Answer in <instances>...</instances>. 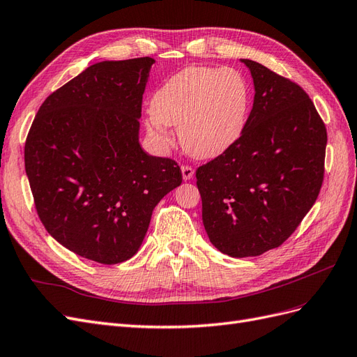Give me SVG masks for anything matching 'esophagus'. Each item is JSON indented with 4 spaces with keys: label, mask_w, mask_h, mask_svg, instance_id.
<instances>
[{
    "label": "esophagus",
    "mask_w": 357,
    "mask_h": 357,
    "mask_svg": "<svg viewBox=\"0 0 357 357\" xmlns=\"http://www.w3.org/2000/svg\"><path fill=\"white\" fill-rule=\"evenodd\" d=\"M193 174H195V169H193L192 167H181V176H183V180L188 181L193 177Z\"/></svg>",
    "instance_id": "1"
}]
</instances>
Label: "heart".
I'll use <instances>...</instances> for the list:
<instances>
[{"label": "heart", "mask_w": 357, "mask_h": 357, "mask_svg": "<svg viewBox=\"0 0 357 357\" xmlns=\"http://www.w3.org/2000/svg\"><path fill=\"white\" fill-rule=\"evenodd\" d=\"M248 107L250 88L238 70L186 67L153 93L147 128L168 144L167 126H176L190 156L210 159L225 153L241 137Z\"/></svg>", "instance_id": "b5f03b06"}]
</instances>
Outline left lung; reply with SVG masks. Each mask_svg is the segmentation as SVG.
Listing matches in <instances>:
<instances>
[{
	"instance_id": "obj_1",
	"label": "left lung",
	"mask_w": 357,
	"mask_h": 357,
	"mask_svg": "<svg viewBox=\"0 0 357 357\" xmlns=\"http://www.w3.org/2000/svg\"><path fill=\"white\" fill-rule=\"evenodd\" d=\"M250 70L255 100L241 137L197 169L202 223L231 257L282 245L314 205L325 172L326 128L296 83L262 63Z\"/></svg>"
}]
</instances>
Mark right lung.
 <instances>
[{
  "label": "right lung",
  "instance_id": "1",
  "mask_svg": "<svg viewBox=\"0 0 357 357\" xmlns=\"http://www.w3.org/2000/svg\"><path fill=\"white\" fill-rule=\"evenodd\" d=\"M153 63L149 56L93 63L47 96L26 137L40 220L59 244L98 264L131 259L158 202L181 185L177 162L139 144Z\"/></svg>",
  "mask_w": 357,
  "mask_h": 357
}]
</instances>
